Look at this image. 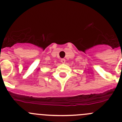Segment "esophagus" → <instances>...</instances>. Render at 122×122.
Segmentation results:
<instances>
[{
  "label": "esophagus",
  "mask_w": 122,
  "mask_h": 122,
  "mask_svg": "<svg viewBox=\"0 0 122 122\" xmlns=\"http://www.w3.org/2000/svg\"><path fill=\"white\" fill-rule=\"evenodd\" d=\"M61 62H62V64H65V62H66V60H65V59H61Z\"/></svg>",
  "instance_id": "esophagus-1"
}]
</instances>
